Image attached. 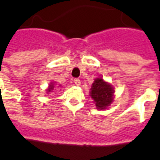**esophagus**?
<instances>
[{
	"mask_svg": "<svg viewBox=\"0 0 160 160\" xmlns=\"http://www.w3.org/2000/svg\"><path fill=\"white\" fill-rule=\"evenodd\" d=\"M73 82H74V84H75L76 86H80V79H78V78H75V79L73 80Z\"/></svg>",
	"mask_w": 160,
	"mask_h": 160,
	"instance_id": "obj_1",
	"label": "esophagus"
}]
</instances>
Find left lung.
Masks as SVG:
<instances>
[{
  "instance_id": "8db88e82",
  "label": "left lung",
  "mask_w": 160,
  "mask_h": 160,
  "mask_svg": "<svg viewBox=\"0 0 160 160\" xmlns=\"http://www.w3.org/2000/svg\"><path fill=\"white\" fill-rule=\"evenodd\" d=\"M114 90L102 78H98L91 88V97L95 102L97 109L103 110L109 106L113 101Z\"/></svg>"
}]
</instances>
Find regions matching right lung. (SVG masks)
Wrapping results in <instances>:
<instances>
[{
    "mask_svg": "<svg viewBox=\"0 0 160 160\" xmlns=\"http://www.w3.org/2000/svg\"><path fill=\"white\" fill-rule=\"evenodd\" d=\"M53 88H54V85H51V86H49V88L48 89V92H50L51 90H53Z\"/></svg>",
    "mask_w": 160,
    "mask_h": 160,
    "instance_id": "right-lung-1",
    "label": "right lung"
}]
</instances>
